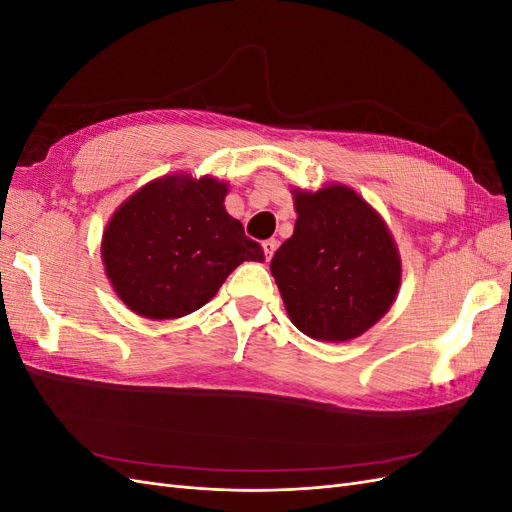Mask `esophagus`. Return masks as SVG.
<instances>
[{
	"instance_id": "34e87169",
	"label": "esophagus",
	"mask_w": 512,
	"mask_h": 512,
	"mask_svg": "<svg viewBox=\"0 0 512 512\" xmlns=\"http://www.w3.org/2000/svg\"><path fill=\"white\" fill-rule=\"evenodd\" d=\"M262 247H265V258L271 260L273 254H275V250H277V241H275V239H267L265 243H262Z\"/></svg>"
}]
</instances>
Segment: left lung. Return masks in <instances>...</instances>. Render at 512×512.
Returning a JSON list of instances; mask_svg holds the SVG:
<instances>
[{
	"mask_svg": "<svg viewBox=\"0 0 512 512\" xmlns=\"http://www.w3.org/2000/svg\"><path fill=\"white\" fill-rule=\"evenodd\" d=\"M299 218L271 260L286 312L301 333L348 342L395 301L399 254L389 228L346 185L294 192Z\"/></svg>",
	"mask_w": 512,
	"mask_h": 512,
	"instance_id": "left-lung-1",
	"label": "left lung"
}]
</instances>
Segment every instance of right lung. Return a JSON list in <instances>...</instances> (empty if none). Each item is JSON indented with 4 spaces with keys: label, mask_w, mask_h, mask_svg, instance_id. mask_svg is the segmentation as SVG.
<instances>
[{
    "label": "right lung",
    "mask_w": 512,
    "mask_h": 512,
    "mask_svg": "<svg viewBox=\"0 0 512 512\" xmlns=\"http://www.w3.org/2000/svg\"><path fill=\"white\" fill-rule=\"evenodd\" d=\"M226 183L170 175L123 203L102 237V260L119 299L153 320L203 307L243 260H262L224 209Z\"/></svg>",
    "instance_id": "right-lung-1"
}]
</instances>
